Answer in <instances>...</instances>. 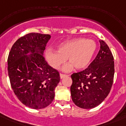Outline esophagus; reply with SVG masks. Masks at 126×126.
<instances>
[{
  "label": "esophagus",
  "mask_w": 126,
  "mask_h": 126,
  "mask_svg": "<svg viewBox=\"0 0 126 126\" xmlns=\"http://www.w3.org/2000/svg\"><path fill=\"white\" fill-rule=\"evenodd\" d=\"M67 75H63V74H60V78L61 79H63V78H65Z\"/></svg>",
  "instance_id": "1"
}]
</instances>
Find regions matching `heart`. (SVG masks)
Listing matches in <instances>:
<instances>
[{
  "mask_svg": "<svg viewBox=\"0 0 126 126\" xmlns=\"http://www.w3.org/2000/svg\"><path fill=\"white\" fill-rule=\"evenodd\" d=\"M97 49V44L92 39L79 38L68 40L59 45L57 51L47 49L45 57L49 65L59 69L67 61L70 63L63 67V71H69L75 67L77 69H83L88 67Z\"/></svg>",
  "mask_w": 126,
  "mask_h": 126,
  "instance_id": "1",
  "label": "heart"
}]
</instances>
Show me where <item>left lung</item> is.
<instances>
[{"mask_svg": "<svg viewBox=\"0 0 126 126\" xmlns=\"http://www.w3.org/2000/svg\"><path fill=\"white\" fill-rule=\"evenodd\" d=\"M99 42V53L88 68L71 75L72 100L77 107L84 109L101 103L110 93L113 83V55L103 40Z\"/></svg>", "mask_w": 126, "mask_h": 126, "instance_id": "1", "label": "left lung"}]
</instances>
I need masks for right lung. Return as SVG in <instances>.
I'll list each match as a JSON object with an SVG mask.
<instances>
[{"label":"right lung","mask_w":126,"mask_h":126,"mask_svg":"<svg viewBox=\"0 0 126 126\" xmlns=\"http://www.w3.org/2000/svg\"><path fill=\"white\" fill-rule=\"evenodd\" d=\"M49 34L31 32L14 44L8 57V73L15 95L25 105L41 109L51 103L60 81L59 72L44 57Z\"/></svg>","instance_id":"1"}]
</instances>
